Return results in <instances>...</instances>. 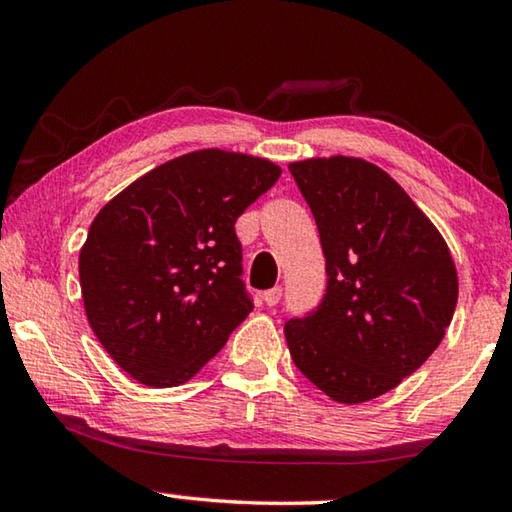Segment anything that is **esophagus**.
Masks as SVG:
<instances>
[{"label": "esophagus", "instance_id": "obj_1", "mask_svg": "<svg viewBox=\"0 0 512 512\" xmlns=\"http://www.w3.org/2000/svg\"><path fill=\"white\" fill-rule=\"evenodd\" d=\"M262 298H264V302H266L268 307H275L277 302H280V298H282V287H273V289L264 291Z\"/></svg>", "mask_w": 512, "mask_h": 512}]
</instances>
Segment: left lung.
Segmentation results:
<instances>
[{"mask_svg":"<svg viewBox=\"0 0 512 512\" xmlns=\"http://www.w3.org/2000/svg\"><path fill=\"white\" fill-rule=\"evenodd\" d=\"M314 214L327 291L284 336L311 384L341 404L384 395L443 341L458 300L436 225L377 164L348 155L289 164Z\"/></svg>","mask_w":512,"mask_h":512,"instance_id":"left-lung-1","label":"left lung"}]
</instances>
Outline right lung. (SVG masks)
<instances>
[{
	"instance_id": "add662e5",
	"label": "right lung",
	"mask_w": 512,
	"mask_h": 512,
	"mask_svg": "<svg viewBox=\"0 0 512 512\" xmlns=\"http://www.w3.org/2000/svg\"><path fill=\"white\" fill-rule=\"evenodd\" d=\"M280 173L255 155L192 151L94 216L79 255L85 316L135 381L185 384L253 311L235 223Z\"/></svg>"
}]
</instances>
